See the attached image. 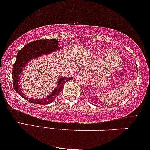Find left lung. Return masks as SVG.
I'll return each mask as SVG.
<instances>
[{
    "label": "left lung",
    "instance_id": "8db88e82",
    "mask_svg": "<svg viewBox=\"0 0 150 150\" xmlns=\"http://www.w3.org/2000/svg\"><path fill=\"white\" fill-rule=\"evenodd\" d=\"M83 94H84V93H83Z\"/></svg>",
    "mask_w": 150,
    "mask_h": 150
}]
</instances>
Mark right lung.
<instances>
[{
    "label": "right lung",
    "instance_id": "1",
    "mask_svg": "<svg viewBox=\"0 0 150 150\" xmlns=\"http://www.w3.org/2000/svg\"><path fill=\"white\" fill-rule=\"evenodd\" d=\"M59 42L56 39L37 40L36 41L27 44L18 52L13 66V86L16 92L26 100L35 104L46 105L51 103L61 92L62 87H63L64 84L73 79V77L59 78L57 81V86L54 89L53 92L41 99L30 98L23 92L20 87L19 83L21 81V74L23 72L24 67H26L28 63L35 58L41 57L42 56L48 55L56 50H59Z\"/></svg>",
    "mask_w": 150,
    "mask_h": 150
}]
</instances>
